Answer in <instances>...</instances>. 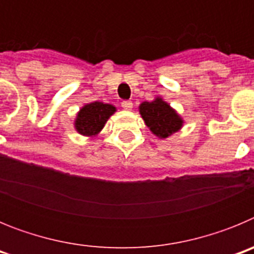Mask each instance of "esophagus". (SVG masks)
Returning a JSON list of instances; mask_svg holds the SVG:
<instances>
[{"label": "esophagus", "mask_w": 254, "mask_h": 254, "mask_svg": "<svg viewBox=\"0 0 254 254\" xmlns=\"http://www.w3.org/2000/svg\"><path fill=\"white\" fill-rule=\"evenodd\" d=\"M132 107H133V103L131 100H125V102H122V108L126 109V111H131Z\"/></svg>", "instance_id": "34e87169"}]
</instances>
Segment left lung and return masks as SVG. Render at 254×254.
<instances>
[{
	"label": "left lung",
	"instance_id": "obj_1",
	"mask_svg": "<svg viewBox=\"0 0 254 254\" xmlns=\"http://www.w3.org/2000/svg\"><path fill=\"white\" fill-rule=\"evenodd\" d=\"M138 112L151 133L161 140L181 131L185 125L181 114L161 96H155L152 102L141 103Z\"/></svg>",
	"mask_w": 254,
	"mask_h": 254
}]
</instances>
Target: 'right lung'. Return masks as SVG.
I'll use <instances>...</instances> for the list:
<instances>
[{"label":"right lung","mask_w":254,"mask_h":254,"mask_svg":"<svg viewBox=\"0 0 254 254\" xmlns=\"http://www.w3.org/2000/svg\"><path fill=\"white\" fill-rule=\"evenodd\" d=\"M116 112L117 108L114 105L102 102H93L82 105L76 113L73 121L75 131L85 137H95Z\"/></svg>","instance_id":"obj_1"}]
</instances>
